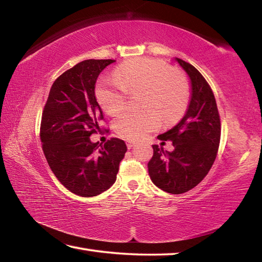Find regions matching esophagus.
I'll list each match as a JSON object with an SVG mask.
<instances>
[{
	"label": "esophagus",
	"mask_w": 262,
	"mask_h": 262,
	"mask_svg": "<svg viewBox=\"0 0 262 262\" xmlns=\"http://www.w3.org/2000/svg\"><path fill=\"white\" fill-rule=\"evenodd\" d=\"M134 145H135V142H132V141L127 142V148L128 149H132L133 147H134Z\"/></svg>",
	"instance_id": "esophagus-1"
}]
</instances>
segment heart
Masks as SVG:
<instances>
[{
	"label": "heart",
	"instance_id": "obj_1",
	"mask_svg": "<svg viewBox=\"0 0 262 262\" xmlns=\"http://www.w3.org/2000/svg\"><path fill=\"white\" fill-rule=\"evenodd\" d=\"M143 91L141 111H123L114 120V129L126 140H139L161 125L178 121L189 101L187 78L161 60L139 57L125 62L114 72V79H101L96 86V98L106 113H119L127 95Z\"/></svg>",
	"mask_w": 262,
	"mask_h": 262
}]
</instances>
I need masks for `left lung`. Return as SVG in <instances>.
Instances as JSON below:
<instances>
[{"label": "left lung", "instance_id": "obj_1", "mask_svg": "<svg viewBox=\"0 0 262 262\" xmlns=\"http://www.w3.org/2000/svg\"><path fill=\"white\" fill-rule=\"evenodd\" d=\"M190 79V99L184 118L170 130L158 135L162 145L171 141L173 151L154 144L148 163L150 179L164 192L181 194L194 188L215 162L221 139V121L209 84L199 70L176 57Z\"/></svg>", "mask_w": 262, "mask_h": 262}]
</instances>
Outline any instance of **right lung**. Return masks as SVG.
Returning <instances> with one entry per match:
<instances>
[{
    "mask_svg": "<svg viewBox=\"0 0 262 262\" xmlns=\"http://www.w3.org/2000/svg\"><path fill=\"white\" fill-rule=\"evenodd\" d=\"M114 60H84L55 79L42 111L40 140L48 165L70 192L91 198L117 180L127 151L120 139L90 141L104 115L95 96L99 74Z\"/></svg>",
    "mask_w": 262,
    "mask_h": 262,
    "instance_id": "right-lung-1",
    "label": "right lung"
}]
</instances>
